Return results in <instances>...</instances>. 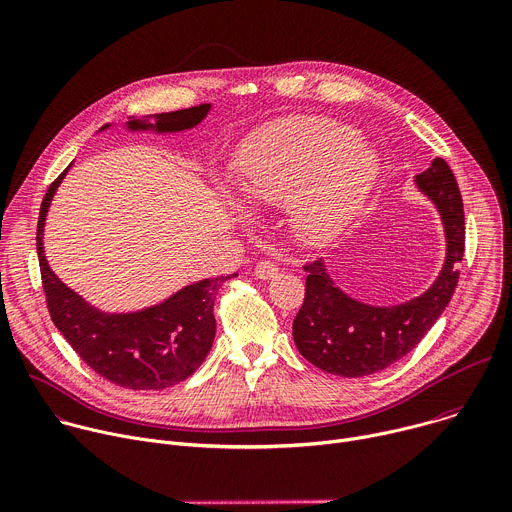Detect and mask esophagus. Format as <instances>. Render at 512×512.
I'll return each mask as SVG.
<instances>
[{
	"label": "esophagus",
	"instance_id": "obj_1",
	"mask_svg": "<svg viewBox=\"0 0 512 512\" xmlns=\"http://www.w3.org/2000/svg\"><path fill=\"white\" fill-rule=\"evenodd\" d=\"M277 273H279V269H277V265H273L271 261H259V263L255 265V277H257V279L267 281V279L277 277Z\"/></svg>",
	"mask_w": 512,
	"mask_h": 512
}]
</instances>
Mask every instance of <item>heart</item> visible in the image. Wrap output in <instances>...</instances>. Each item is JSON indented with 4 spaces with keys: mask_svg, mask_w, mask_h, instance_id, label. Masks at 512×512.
I'll use <instances>...</instances> for the list:
<instances>
[{
    "mask_svg": "<svg viewBox=\"0 0 512 512\" xmlns=\"http://www.w3.org/2000/svg\"><path fill=\"white\" fill-rule=\"evenodd\" d=\"M381 156L354 127L298 115L255 131L239 154V188L251 206H287L308 247L336 243L369 202Z\"/></svg>",
    "mask_w": 512,
    "mask_h": 512,
    "instance_id": "1",
    "label": "heart"
}]
</instances>
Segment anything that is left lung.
Returning a JSON list of instances; mask_svg holds the SVG:
<instances>
[{"label": "left lung", "instance_id": "1", "mask_svg": "<svg viewBox=\"0 0 512 512\" xmlns=\"http://www.w3.org/2000/svg\"><path fill=\"white\" fill-rule=\"evenodd\" d=\"M440 214L446 239L444 265L423 294L393 306L348 296L326 261L306 267V300L294 320V342L314 367L338 377L379 373L411 352L450 304L464 257V204L450 166L435 158L413 178Z\"/></svg>", "mask_w": 512, "mask_h": 512}]
</instances>
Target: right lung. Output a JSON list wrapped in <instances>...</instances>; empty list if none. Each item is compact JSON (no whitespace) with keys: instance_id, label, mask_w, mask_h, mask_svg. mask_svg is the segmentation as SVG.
I'll return each instance as SVG.
<instances>
[{"instance_id":"obj_1","label":"right lung","mask_w":512,"mask_h":512,"mask_svg":"<svg viewBox=\"0 0 512 512\" xmlns=\"http://www.w3.org/2000/svg\"><path fill=\"white\" fill-rule=\"evenodd\" d=\"M210 109V103H202L172 113L127 117L125 131L156 135L188 131L200 125ZM111 127L113 123H107L97 133ZM70 168L72 162L48 188L36 233L44 294L54 326L89 367L113 385L133 391H160L188 379L214 342L212 306L216 291L237 273L194 281L158 304L131 312H107L87 302L50 269L44 253L46 216Z\"/></svg>"}]
</instances>
